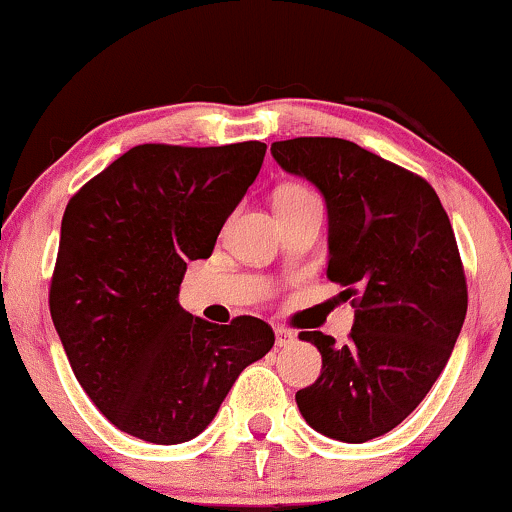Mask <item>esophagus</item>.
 <instances>
[{
    "label": "esophagus",
    "mask_w": 512,
    "mask_h": 512,
    "mask_svg": "<svg viewBox=\"0 0 512 512\" xmlns=\"http://www.w3.org/2000/svg\"><path fill=\"white\" fill-rule=\"evenodd\" d=\"M274 334H276V346H291L293 342H296V334H293L291 330H286V327H276L274 330Z\"/></svg>",
    "instance_id": "1"
}]
</instances>
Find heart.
<instances>
[{
  "instance_id": "1",
  "label": "heart",
  "mask_w": 512,
  "mask_h": 512,
  "mask_svg": "<svg viewBox=\"0 0 512 512\" xmlns=\"http://www.w3.org/2000/svg\"><path fill=\"white\" fill-rule=\"evenodd\" d=\"M303 199H315V197L310 195L308 190H303V187L286 185L281 187L279 195H276V204H293V202H303Z\"/></svg>"
}]
</instances>
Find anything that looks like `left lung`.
Segmentation results:
<instances>
[{"label":"left lung","mask_w":512,"mask_h":512,"mask_svg":"<svg viewBox=\"0 0 512 512\" xmlns=\"http://www.w3.org/2000/svg\"><path fill=\"white\" fill-rule=\"evenodd\" d=\"M286 173L327 204V276L356 308L349 344L322 332L320 378L296 392L310 428L366 443L402 424L428 395L460 337L467 281L443 204L419 175L337 137L272 144Z\"/></svg>","instance_id":"obj_1"}]
</instances>
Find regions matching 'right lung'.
Listing matches in <instances>:
<instances>
[{
  "instance_id": "add662e5",
  "label": "right lung",
  "mask_w": 512,
  "mask_h": 512,
  "mask_svg": "<svg viewBox=\"0 0 512 512\" xmlns=\"http://www.w3.org/2000/svg\"><path fill=\"white\" fill-rule=\"evenodd\" d=\"M267 144H142L69 199L50 315L69 366L110 424L156 445L197 438L274 346L260 317L211 325L178 303L260 173Z\"/></svg>"
}]
</instances>
